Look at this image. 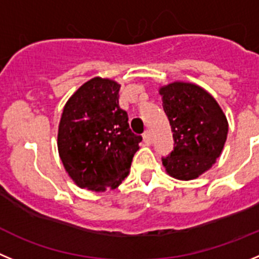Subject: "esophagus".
<instances>
[{"mask_svg": "<svg viewBox=\"0 0 259 259\" xmlns=\"http://www.w3.org/2000/svg\"><path fill=\"white\" fill-rule=\"evenodd\" d=\"M143 141H144V143H147V144L152 143L153 139H152V134H151V132H148V130H147V132H144Z\"/></svg>", "mask_w": 259, "mask_h": 259, "instance_id": "esophagus-1", "label": "esophagus"}]
</instances>
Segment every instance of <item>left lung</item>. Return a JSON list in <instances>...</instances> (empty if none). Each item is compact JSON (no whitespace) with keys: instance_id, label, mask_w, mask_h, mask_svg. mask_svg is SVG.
Returning a JSON list of instances; mask_svg holds the SVG:
<instances>
[{"instance_id":"obj_1","label":"left lung","mask_w":259,"mask_h":259,"mask_svg":"<svg viewBox=\"0 0 259 259\" xmlns=\"http://www.w3.org/2000/svg\"><path fill=\"white\" fill-rule=\"evenodd\" d=\"M160 94L174 139V150L162 157V164L174 178H197L220 157L227 138V118L215 99L193 83H170Z\"/></svg>"}]
</instances>
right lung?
Masks as SVG:
<instances>
[{"label":"right lung","mask_w":259,"mask_h":259,"mask_svg":"<svg viewBox=\"0 0 259 259\" xmlns=\"http://www.w3.org/2000/svg\"><path fill=\"white\" fill-rule=\"evenodd\" d=\"M120 85L95 77L83 83L63 109L58 132L60 160L81 188H116L127 176L141 135L130 130L118 106Z\"/></svg>","instance_id":"obj_1"}]
</instances>
